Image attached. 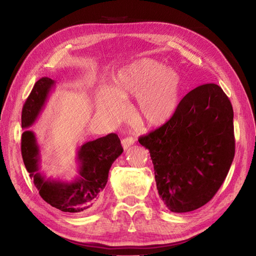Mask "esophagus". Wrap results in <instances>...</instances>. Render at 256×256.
<instances>
[{
    "instance_id": "34e87169",
    "label": "esophagus",
    "mask_w": 256,
    "mask_h": 256,
    "mask_svg": "<svg viewBox=\"0 0 256 256\" xmlns=\"http://www.w3.org/2000/svg\"><path fill=\"white\" fill-rule=\"evenodd\" d=\"M134 138H131V136L122 140V148H124L125 150L128 149L131 145H134Z\"/></svg>"
}]
</instances>
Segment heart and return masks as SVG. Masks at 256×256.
Instances as JSON below:
<instances>
[{
    "label": "heart",
    "mask_w": 256,
    "mask_h": 256,
    "mask_svg": "<svg viewBox=\"0 0 256 256\" xmlns=\"http://www.w3.org/2000/svg\"><path fill=\"white\" fill-rule=\"evenodd\" d=\"M182 78L176 69L158 60L140 58L120 69L112 89L103 88L98 96V109L111 120L124 112L120 98H138L136 116L153 127L167 122L178 108Z\"/></svg>",
    "instance_id": "heart-1"
}]
</instances>
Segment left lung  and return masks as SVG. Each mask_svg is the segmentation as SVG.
I'll list each match as a JSON object with an SVG mask.
<instances>
[{
  "instance_id": "1",
  "label": "left lung",
  "mask_w": 256,
  "mask_h": 256,
  "mask_svg": "<svg viewBox=\"0 0 256 256\" xmlns=\"http://www.w3.org/2000/svg\"><path fill=\"white\" fill-rule=\"evenodd\" d=\"M138 142L150 152L166 207L193 211L214 196L229 172L235 152L232 105L220 86H198L166 124Z\"/></svg>"
}]
</instances>
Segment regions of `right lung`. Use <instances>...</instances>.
<instances>
[{
  "label": "right lung",
  "instance_id": "right-lung-1",
  "mask_svg": "<svg viewBox=\"0 0 256 256\" xmlns=\"http://www.w3.org/2000/svg\"><path fill=\"white\" fill-rule=\"evenodd\" d=\"M56 80L40 78L22 110L21 150L25 167L34 180L40 198L52 207L69 213L90 210L104 190L109 170L122 153L118 136L110 134L94 140L85 142L78 148L76 173L66 178H47L40 171V149L34 132L29 130L43 111Z\"/></svg>",
  "mask_w": 256,
  "mask_h": 256
}]
</instances>
